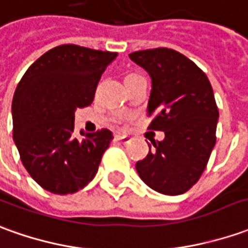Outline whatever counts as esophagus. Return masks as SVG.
<instances>
[{"mask_svg": "<svg viewBox=\"0 0 248 248\" xmlns=\"http://www.w3.org/2000/svg\"><path fill=\"white\" fill-rule=\"evenodd\" d=\"M115 140L119 141V142H122L124 145H127V144H130L131 142V138L129 136H124V134H117L115 136Z\"/></svg>", "mask_w": 248, "mask_h": 248, "instance_id": "1", "label": "esophagus"}]
</instances>
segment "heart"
Returning <instances> with one entry per match:
<instances>
[{
  "label": "heart",
  "mask_w": 248,
  "mask_h": 248,
  "mask_svg": "<svg viewBox=\"0 0 248 248\" xmlns=\"http://www.w3.org/2000/svg\"><path fill=\"white\" fill-rule=\"evenodd\" d=\"M131 77H136V75H130V76H127V77H126V78H131ZM126 78H124V80H126Z\"/></svg>",
  "instance_id": "heart-1"
}]
</instances>
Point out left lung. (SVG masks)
Here are the masks:
<instances>
[{
    "label": "left lung",
    "mask_w": 248,
    "mask_h": 248,
    "mask_svg": "<svg viewBox=\"0 0 248 248\" xmlns=\"http://www.w3.org/2000/svg\"><path fill=\"white\" fill-rule=\"evenodd\" d=\"M129 57L152 78L148 129L166 134L137 161V172L157 193L183 194L201 178L216 144L218 108L212 85L193 61L172 48L141 50Z\"/></svg>",
    "instance_id": "8db88e82"
}]
</instances>
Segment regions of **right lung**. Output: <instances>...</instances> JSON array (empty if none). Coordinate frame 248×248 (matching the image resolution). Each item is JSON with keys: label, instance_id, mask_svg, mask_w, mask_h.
<instances>
[{"label": "right lung", "instance_id": "1", "mask_svg": "<svg viewBox=\"0 0 248 248\" xmlns=\"http://www.w3.org/2000/svg\"><path fill=\"white\" fill-rule=\"evenodd\" d=\"M117 55L57 46L18 82L12 102L13 140L25 170L50 193L73 194L95 178L114 137L107 129L75 137V111L93 102L97 82Z\"/></svg>", "mask_w": 248, "mask_h": 248}]
</instances>
